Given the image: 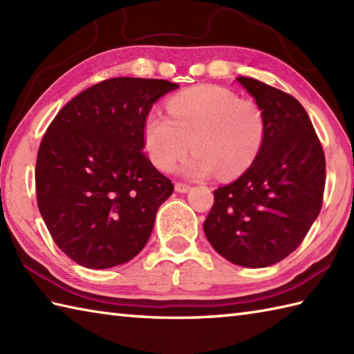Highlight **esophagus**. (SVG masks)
I'll return each mask as SVG.
<instances>
[{
  "mask_svg": "<svg viewBox=\"0 0 354 354\" xmlns=\"http://www.w3.org/2000/svg\"><path fill=\"white\" fill-rule=\"evenodd\" d=\"M190 189H192V187L189 184H184V183H176L175 184V190L178 193H187Z\"/></svg>",
  "mask_w": 354,
  "mask_h": 354,
  "instance_id": "obj_1",
  "label": "esophagus"
}]
</instances>
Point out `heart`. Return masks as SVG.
Instances as JSON below:
<instances>
[{
    "label": "heart",
    "mask_w": 354,
    "mask_h": 354,
    "mask_svg": "<svg viewBox=\"0 0 354 354\" xmlns=\"http://www.w3.org/2000/svg\"><path fill=\"white\" fill-rule=\"evenodd\" d=\"M170 118L151 113L144 122V144L161 171L184 164L190 178L242 175L258 156L264 140V118L259 107L239 100L232 90L218 86H195L169 101Z\"/></svg>",
    "instance_id": "heart-1"
}]
</instances>
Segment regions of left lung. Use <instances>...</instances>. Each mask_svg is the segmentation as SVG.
Returning <instances> with one entry per match:
<instances>
[{
	"mask_svg": "<svg viewBox=\"0 0 354 354\" xmlns=\"http://www.w3.org/2000/svg\"><path fill=\"white\" fill-rule=\"evenodd\" d=\"M236 80L258 104L264 140L241 178L213 192L204 233L227 261L261 268L287 258L307 236L322 207L325 156L299 101L254 78Z\"/></svg>",
	"mask_w": 354,
	"mask_h": 354,
	"instance_id": "left-lung-1",
	"label": "left lung"
}]
</instances>
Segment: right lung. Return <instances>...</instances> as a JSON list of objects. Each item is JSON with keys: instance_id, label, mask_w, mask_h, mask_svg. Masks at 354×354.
I'll list each match as a JSON object with an SVG mask.
<instances>
[{"instance_id": "1", "label": "right lung", "mask_w": 354, "mask_h": 354, "mask_svg": "<svg viewBox=\"0 0 354 354\" xmlns=\"http://www.w3.org/2000/svg\"><path fill=\"white\" fill-rule=\"evenodd\" d=\"M178 84L110 78L86 88L53 118L41 141L35 184L48 233L87 268H110L140 253L173 184L144 153L151 106Z\"/></svg>"}]
</instances>
